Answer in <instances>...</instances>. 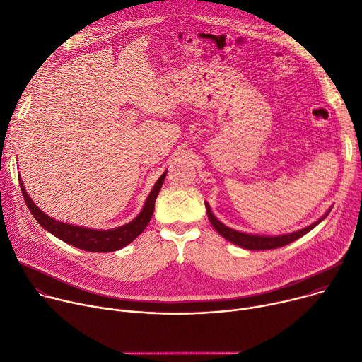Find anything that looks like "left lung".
Listing matches in <instances>:
<instances>
[{"label":"left lung","instance_id":"left-lung-1","mask_svg":"<svg viewBox=\"0 0 362 362\" xmlns=\"http://www.w3.org/2000/svg\"><path fill=\"white\" fill-rule=\"evenodd\" d=\"M206 204V209H207V218L210 221V223L214 225V228L221 233V235L233 243L237 244L238 247H243L245 250H273V248H279V247H284L286 244H291L292 241L301 238L303 235H305L307 232H310L313 228H315L318 223H320L327 215V214L322 218L318 219L317 222H314L313 225L301 229V230H296V232H292V233H288V235H279V237H260V235H250V233H243V232H238V230H233L228 226H225L222 222H219L214 214H211V210L207 204V202H204Z\"/></svg>","mask_w":362,"mask_h":362}]
</instances>
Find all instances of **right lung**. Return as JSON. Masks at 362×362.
Segmentation results:
<instances>
[{"label": "right lung", "mask_w": 362, "mask_h": 362, "mask_svg": "<svg viewBox=\"0 0 362 362\" xmlns=\"http://www.w3.org/2000/svg\"><path fill=\"white\" fill-rule=\"evenodd\" d=\"M165 177H166V171L156 181L153 189L151 191V194H148V197L144 203L143 210L140 211V215L134 221H132L130 223H127L124 226L110 229V230H96V229L74 226V225L58 222V221L47 216L44 211H42L39 207H36V204L30 200L23 184H21V180H18V181H20L21 194H23V199L30 210V214L35 216V219L37 221V223L42 228H45L48 232H51L52 235H55L61 241L67 243L73 247H77L80 250L92 251V252H110V251H117L125 245H129L144 230L147 223L151 222L153 210H155V200L159 194L160 187L165 181Z\"/></svg>", "instance_id": "1"}]
</instances>
